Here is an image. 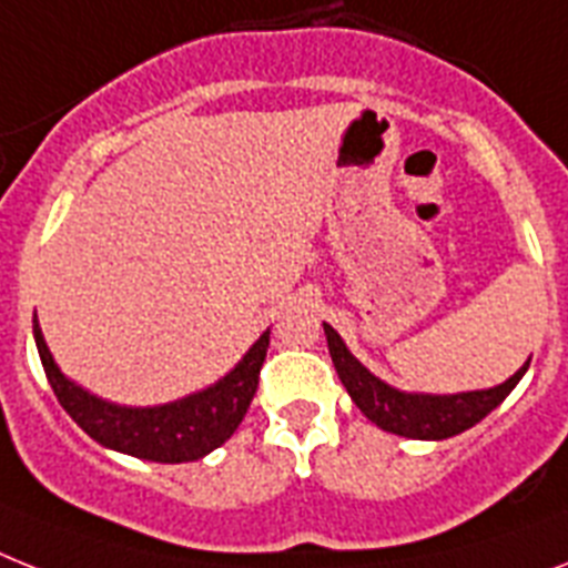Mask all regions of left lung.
Here are the masks:
<instances>
[{
  "label": "left lung",
  "instance_id": "8db88e82",
  "mask_svg": "<svg viewBox=\"0 0 568 568\" xmlns=\"http://www.w3.org/2000/svg\"><path fill=\"white\" fill-rule=\"evenodd\" d=\"M327 348L336 365L342 386L348 388L351 400L357 403L365 418L377 424L379 429L406 438H420V442H442L453 435L470 429L487 418L490 412L510 395V388L517 386L519 377L528 372V359L523 368L503 386L487 388V392H464V395H406L397 388L386 386L383 379L374 377L357 357L345 348L334 327L325 325Z\"/></svg>",
  "mask_w": 568,
  "mask_h": 568
}]
</instances>
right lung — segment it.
<instances>
[{
    "mask_svg": "<svg viewBox=\"0 0 568 568\" xmlns=\"http://www.w3.org/2000/svg\"><path fill=\"white\" fill-rule=\"evenodd\" d=\"M34 339L45 377L74 424L104 447L159 464L196 462L232 438L255 397L257 374L270 348V331H266L232 374L200 395L153 406V409H126V406L98 400L81 386L69 383L51 359L49 345L42 339L37 322Z\"/></svg>",
    "mask_w": 568,
    "mask_h": 568,
    "instance_id": "right-lung-1",
    "label": "right lung"
}]
</instances>
